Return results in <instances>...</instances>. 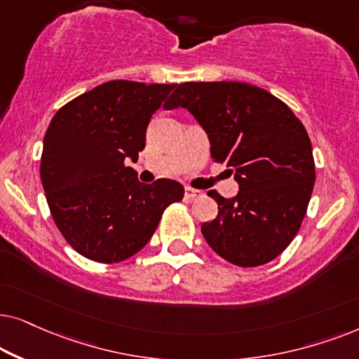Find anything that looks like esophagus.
Returning <instances> with one entry per match:
<instances>
[{
  "label": "esophagus",
  "instance_id": "esophagus-1",
  "mask_svg": "<svg viewBox=\"0 0 359 359\" xmlns=\"http://www.w3.org/2000/svg\"><path fill=\"white\" fill-rule=\"evenodd\" d=\"M200 195H202V192H200V190H195V189H190V187L185 189V198L194 200V198L200 197Z\"/></svg>",
  "mask_w": 359,
  "mask_h": 359
}]
</instances>
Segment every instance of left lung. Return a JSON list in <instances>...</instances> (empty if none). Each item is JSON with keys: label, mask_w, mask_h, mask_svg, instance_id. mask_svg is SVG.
Returning a JSON list of instances; mask_svg holds the SVG:
<instances>
[{"label": "left lung", "mask_w": 359, "mask_h": 359, "mask_svg": "<svg viewBox=\"0 0 359 359\" xmlns=\"http://www.w3.org/2000/svg\"><path fill=\"white\" fill-rule=\"evenodd\" d=\"M179 107L194 114L212 159L240 185L231 198L208 192L218 215L202 224L205 240L235 266L272 261L297 235L312 197L315 162L304 124L274 95L241 82L180 83L164 104Z\"/></svg>", "instance_id": "1"}]
</instances>
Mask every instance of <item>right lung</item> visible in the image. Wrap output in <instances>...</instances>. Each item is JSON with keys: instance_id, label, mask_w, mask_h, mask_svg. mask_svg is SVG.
Returning a JSON list of instances; mask_svg holds the SVG:
<instances>
[{"instance_id": "add662e5", "label": "right lung", "mask_w": 359, "mask_h": 359, "mask_svg": "<svg viewBox=\"0 0 359 359\" xmlns=\"http://www.w3.org/2000/svg\"><path fill=\"white\" fill-rule=\"evenodd\" d=\"M174 87L111 80L64 104L47 128V203L62 236L88 259L113 264L136 255L184 197L175 180L142 184L126 165L144 149L147 124Z\"/></svg>"}]
</instances>
